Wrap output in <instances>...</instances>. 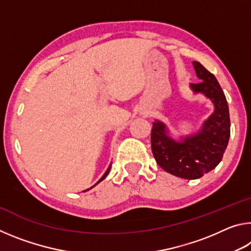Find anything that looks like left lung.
<instances>
[{
  "mask_svg": "<svg viewBox=\"0 0 251 251\" xmlns=\"http://www.w3.org/2000/svg\"><path fill=\"white\" fill-rule=\"evenodd\" d=\"M198 84H190L195 94L201 93L215 106L201 129L177 142L168 135L164 123L155 121L151 127V151L157 164L174 176L197 179L212 171L222 160L230 136V118L226 96L218 80L199 62H193Z\"/></svg>",
  "mask_w": 251,
  "mask_h": 251,
  "instance_id": "8db88e82",
  "label": "left lung"
}]
</instances>
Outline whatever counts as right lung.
Returning <instances> with one entry per match:
<instances>
[{
  "label": "right lung",
  "mask_w": 251,
  "mask_h": 251,
  "mask_svg": "<svg viewBox=\"0 0 251 251\" xmlns=\"http://www.w3.org/2000/svg\"><path fill=\"white\" fill-rule=\"evenodd\" d=\"M110 166H112V164H110V165H109V167L107 168V171H106V172H105V174H104V175H103V176H101V178H100V179L99 181H97L95 185H97V184H99V182H100L101 180H103V179H104V178H105L106 176H107V175H108V173H109V169H110ZM95 185H94V186H95ZM94 186H93V187H94ZM91 188H92V187H91ZM87 190H88V189H87Z\"/></svg>",
  "instance_id": "right-lung-1"
}]
</instances>
